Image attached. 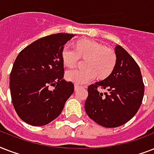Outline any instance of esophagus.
I'll list each match as a JSON object with an SVG mask.
<instances>
[{"instance_id":"34e87169","label":"esophagus","mask_w":154,"mask_h":154,"mask_svg":"<svg viewBox=\"0 0 154 154\" xmlns=\"http://www.w3.org/2000/svg\"><path fill=\"white\" fill-rule=\"evenodd\" d=\"M81 88H82V86H80V85H74L75 91H77V90H78V89H81Z\"/></svg>"}]
</instances>
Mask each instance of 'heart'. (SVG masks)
Returning <instances> with one entry per match:
<instances>
[{"label": "heart", "mask_w": 154, "mask_h": 154, "mask_svg": "<svg viewBox=\"0 0 154 154\" xmlns=\"http://www.w3.org/2000/svg\"><path fill=\"white\" fill-rule=\"evenodd\" d=\"M80 57L87 58L85 62L86 69H72L65 73L66 80L76 85L89 83L96 76L99 78L107 77L113 70L116 63L113 52L93 40L80 41L76 45V49L65 45L61 51L63 63L68 67L74 66Z\"/></svg>", "instance_id": "1"}]
</instances>
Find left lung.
Wrapping results in <instances>:
<instances>
[{
  "mask_svg": "<svg viewBox=\"0 0 154 154\" xmlns=\"http://www.w3.org/2000/svg\"><path fill=\"white\" fill-rule=\"evenodd\" d=\"M116 64L110 75L88 87L85 109L101 126L115 128L129 122L138 111L144 97L141 70L134 59L121 45L115 46ZM106 89V96L98 88Z\"/></svg>",
  "mask_w": 154,
  "mask_h": 154,
  "instance_id": "obj_1",
  "label": "left lung"
}]
</instances>
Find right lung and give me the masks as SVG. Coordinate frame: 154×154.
<instances>
[{
  "label": "right lung",
  "mask_w": 154,
  "mask_h": 154,
  "mask_svg": "<svg viewBox=\"0 0 154 154\" xmlns=\"http://www.w3.org/2000/svg\"><path fill=\"white\" fill-rule=\"evenodd\" d=\"M74 37L57 33L35 41L20 51L10 73L11 98L20 119L42 126L61 113L74 91L71 82H65L61 51ZM55 86L50 91L48 87Z\"/></svg>",
  "instance_id": "obj_1"
}]
</instances>
